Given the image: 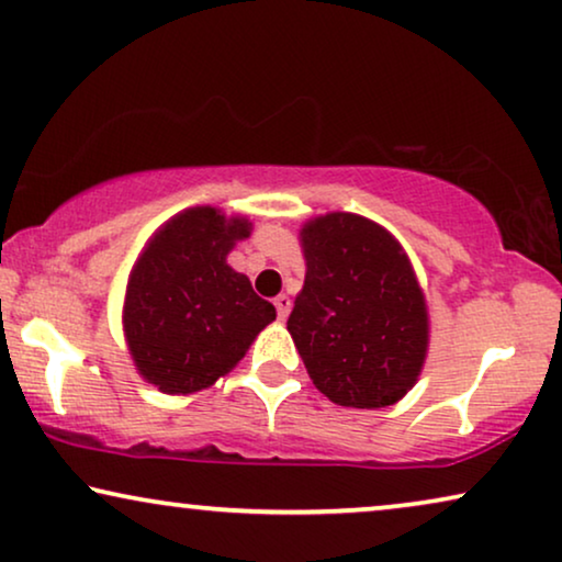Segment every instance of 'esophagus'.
<instances>
[{"mask_svg": "<svg viewBox=\"0 0 562 562\" xmlns=\"http://www.w3.org/2000/svg\"><path fill=\"white\" fill-rule=\"evenodd\" d=\"M274 307H278V318L284 321L290 315V307H292L290 297L288 295H278V297H274Z\"/></svg>", "mask_w": 562, "mask_h": 562, "instance_id": "1", "label": "esophagus"}]
</instances>
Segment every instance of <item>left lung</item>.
Here are the masks:
<instances>
[{
  "instance_id": "left-lung-1",
  "label": "left lung",
  "mask_w": 562,
  "mask_h": 562,
  "mask_svg": "<svg viewBox=\"0 0 562 562\" xmlns=\"http://www.w3.org/2000/svg\"><path fill=\"white\" fill-rule=\"evenodd\" d=\"M300 239L307 270L288 330L313 384L344 407L394 405L428 353V307L405 249L344 211L307 221Z\"/></svg>"
}]
</instances>
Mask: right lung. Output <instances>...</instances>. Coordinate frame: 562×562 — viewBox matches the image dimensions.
<instances>
[{
	"label": "right lung",
	"instance_id": "right-lung-1",
	"mask_svg": "<svg viewBox=\"0 0 562 562\" xmlns=\"http://www.w3.org/2000/svg\"><path fill=\"white\" fill-rule=\"evenodd\" d=\"M249 234V218L195 205L157 228L132 267L122 315L126 346L139 376L160 392L211 386L278 318L247 274L226 265Z\"/></svg>",
	"mask_w": 562,
	"mask_h": 562
}]
</instances>
